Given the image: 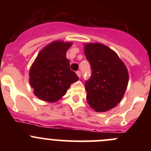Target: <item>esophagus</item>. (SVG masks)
I'll list each match as a JSON object with an SVG mask.
<instances>
[{
  "label": "esophagus",
  "instance_id": "34e87169",
  "mask_svg": "<svg viewBox=\"0 0 151 151\" xmlns=\"http://www.w3.org/2000/svg\"><path fill=\"white\" fill-rule=\"evenodd\" d=\"M76 74H77V76H78L79 77V78H80V77H81V72H80V71H77L76 72Z\"/></svg>",
  "mask_w": 151,
  "mask_h": 151
}]
</instances>
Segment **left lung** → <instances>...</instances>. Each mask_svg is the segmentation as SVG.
Masks as SVG:
<instances>
[{"label":"left lung","instance_id":"8db88e82","mask_svg":"<svg viewBox=\"0 0 151 151\" xmlns=\"http://www.w3.org/2000/svg\"><path fill=\"white\" fill-rule=\"evenodd\" d=\"M85 57L91 66V76L85 82L86 99L96 112H106L123 97L129 72L114 50L101 43L84 44Z\"/></svg>","mask_w":151,"mask_h":151}]
</instances>
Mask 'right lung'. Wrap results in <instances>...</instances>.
I'll return each mask as SVG.
<instances>
[{"instance_id":"1","label":"right lung","mask_w":151,"mask_h":151,"mask_svg":"<svg viewBox=\"0 0 151 151\" xmlns=\"http://www.w3.org/2000/svg\"><path fill=\"white\" fill-rule=\"evenodd\" d=\"M70 41H54L41 49L29 69V84L40 100L54 103L60 100L78 77L72 71L66 52Z\"/></svg>"}]
</instances>
